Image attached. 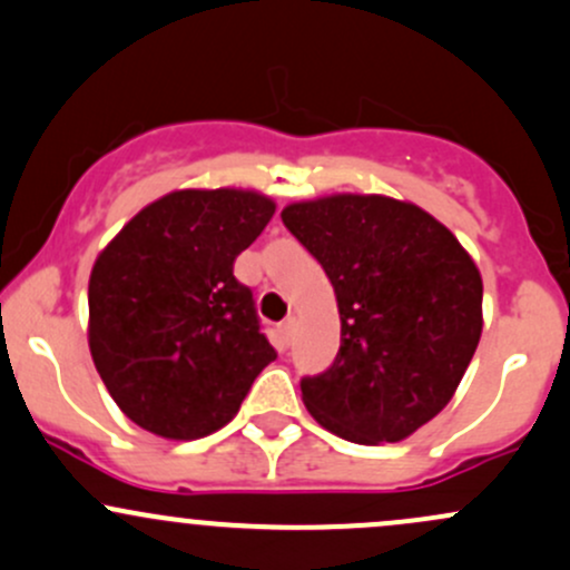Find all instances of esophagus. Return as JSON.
<instances>
[{
  "instance_id": "esophagus-1",
  "label": "esophagus",
  "mask_w": 570,
  "mask_h": 570,
  "mask_svg": "<svg viewBox=\"0 0 570 570\" xmlns=\"http://www.w3.org/2000/svg\"><path fill=\"white\" fill-rule=\"evenodd\" d=\"M278 335H281V341L289 343L292 335H295V318H286V322H281L278 324Z\"/></svg>"
}]
</instances>
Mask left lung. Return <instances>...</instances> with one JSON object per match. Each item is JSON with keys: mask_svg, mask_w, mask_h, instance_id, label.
I'll return each mask as SVG.
<instances>
[{"mask_svg": "<svg viewBox=\"0 0 570 570\" xmlns=\"http://www.w3.org/2000/svg\"><path fill=\"white\" fill-rule=\"evenodd\" d=\"M335 289L341 348L303 379L324 430L362 446L397 443L458 392L481 327V273L435 216L386 194H324L281 210Z\"/></svg>", "mask_w": 570, "mask_h": 570, "instance_id": "8db88e82", "label": "left lung"}]
</instances>
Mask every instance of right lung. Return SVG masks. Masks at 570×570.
Listing matches in <instances>:
<instances>
[{"label":"right lung","instance_id":"obj_1","mask_svg":"<svg viewBox=\"0 0 570 570\" xmlns=\"http://www.w3.org/2000/svg\"><path fill=\"white\" fill-rule=\"evenodd\" d=\"M273 214V197L254 189H175L97 254L91 360L137 428L167 441L216 433L275 360L233 275Z\"/></svg>","mask_w":570,"mask_h":570}]
</instances>
